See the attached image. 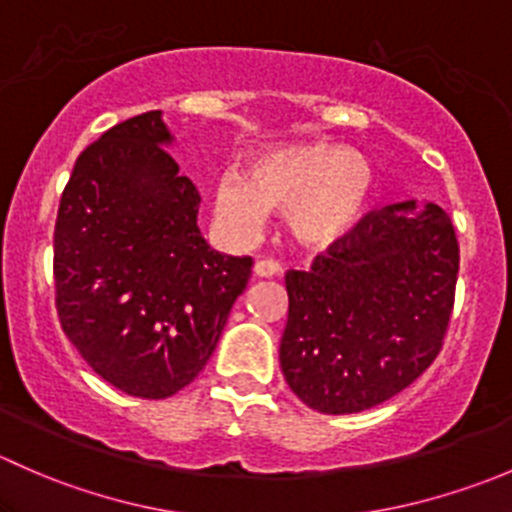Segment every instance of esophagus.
<instances>
[{"label": "esophagus", "instance_id": "obj_1", "mask_svg": "<svg viewBox=\"0 0 512 512\" xmlns=\"http://www.w3.org/2000/svg\"><path fill=\"white\" fill-rule=\"evenodd\" d=\"M280 270H282V267L277 265L275 260H257L255 262V275L257 277H275V275H280Z\"/></svg>", "mask_w": 512, "mask_h": 512}]
</instances>
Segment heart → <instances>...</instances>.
<instances>
[{"instance_id":"b5f03b06","label":"heart","mask_w":512,"mask_h":512,"mask_svg":"<svg viewBox=\"0 0 512 512\" xmlns=\"http://www.w3.org/2000/svg\"><path fill=\"white\" fill-rule=\"evenodd\" d=\"M376 188L371 163L337 143H297L255 160L250 178L225 173L215 185V215L230 235L247 240L267 213H285L294 240L329 247L364 218Z\"/></svg>"}]
</instances>
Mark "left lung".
Here are the masks:
<instances>
[{
	"label": "left lung",
	"mask_w": 512,
	"mask_h": 512,
	"mask_svg": "<svg viewBox=\"0 0 512 512\" xmlns=\"http://www.w3.org/2000/svg\"><path fill=\"white\" fill-rule=\"evenodd\" d=\"M458 260L451 215L409 200L371 210L309 270H289V389L322 414H356L414 384L443 347Z\"/></svg>",
	"instance_id": "8db88e82"
}]
</instances>
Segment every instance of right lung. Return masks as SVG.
Returning a JSON list of instances; mask_svg holds the SVG:
<instances>
[{
  "mask_svg": "<svg viewBox=\"0 0 512 512\" xmlns=\"http://www.w3.org/2000/svg\"><path fill=\"white\" fill-rule=\"evenodd\" d=\"M170 141L160 111L108 128L76 158L54 227L61 329L138 399H168L203 371L252 270L203 240L200 193Z\"/></svg>",
  "mask_w": 512,
  "mask_h": 512,
  "instance_id": "obj_1",
  "label": "right lung"
}]
</instances>
